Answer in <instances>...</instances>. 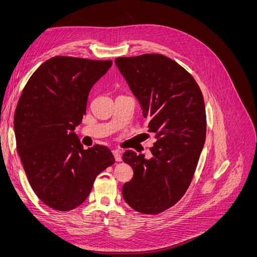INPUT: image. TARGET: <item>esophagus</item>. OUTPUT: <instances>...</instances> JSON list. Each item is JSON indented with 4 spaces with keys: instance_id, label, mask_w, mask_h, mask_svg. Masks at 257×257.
I'll list each match as a JSON object with an SVG mask.
<instances>
[{
    "instance_id": "esophagus-1",
    "label": "esophagus",
    "mask_w": 257,
    "mask_h": 257,
    "mask_svg": "<svg viewBox=\"0 0 257 257\" xmlns=\"http://www.w3.org/2000/svg\"><path fill=\"white\" fill-rule=\"evenodd\" d=\"M112 154L115 159L116 162H120L122 159V155H121V151L120 150H112Z\"/></svg>"
}]
</instances>
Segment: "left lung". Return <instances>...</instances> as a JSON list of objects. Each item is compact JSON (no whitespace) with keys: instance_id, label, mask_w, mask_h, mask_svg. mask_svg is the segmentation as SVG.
<instances>
[{"instance_id":"left-lung-1","label":"left lung","mask_w":257,"mask_h":257,"mask_svg":"<svg viewBox=\"0 0 257 257\" xmlns=\"http://www.w3.org/2000/svg\"><path fill=\"white\" fill-rule=\"evenodd\" d=\"M114 62L157 138L149 160L132 150L123 153L134 176L122 195L136 211L158 214L180 200L191 184L206 141L204 97L192 75L163 54Z\"/></svg>"}]
</instances>
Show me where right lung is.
Masks as SVG:
<instances>
[{"label": "right lung", "instance_id": "1", "mask_svg": "<svg viewBox=\"0 0 257 257\" xmlns=\"http://www.w3.org/2000/svg\"><path fill=\"white\" fill-rule=\"evenodd\" d=\"M111 65V60L53 57L30 77L19 97L14 118L17 151L31 188L54 210L80 206L96 176L114 163L110 149H83L74 132L91 88Z\"/></svg>", "mask_w": 257, "mask_h": 257}]
</instances>
